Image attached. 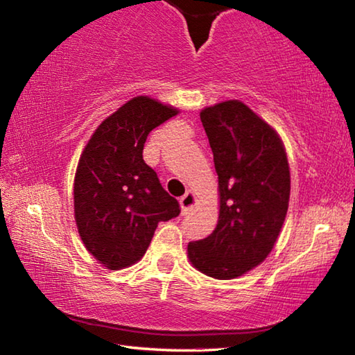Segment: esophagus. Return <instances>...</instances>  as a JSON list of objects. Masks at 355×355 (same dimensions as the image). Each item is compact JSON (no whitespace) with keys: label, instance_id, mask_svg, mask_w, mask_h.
I'll return each mask as SVG.
<instances>
[{"label":"esophagus","instance_id":"1","mask_svg":"<svg viewBox=\"0 0 355 355\" xmlns=\"http://www.w3.org/2000/svg\"><path fill=\"white\" fill-rule=\"evenodd\" d=\"M180 205H182V213L183 214H188L191 209L194 208V205H196L194 192H191V191L186 192V194L182 197V199H180Z\"/></svg>","mask_w":355,"mask_h":355}]
</instances>
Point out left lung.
Returning <instances> with one entry per match:
<instances>
[{"label": "left lung", "instance_id": "left-lung-1", "mask_svg": "<svg viewBox=\"0 0 355 355\" xmlns=\"http://www.w3.org/2000/svg\"><path fill=\"white\" fill-rule=\"evenodd\" d=\"M219 178V220L188 244L191 263L228 280L250 271L272 250L290 200V167L277 133L238 100L200 112Z\"/></svg>", "mask_w": 355, "mask_h": 355}]
</instances>
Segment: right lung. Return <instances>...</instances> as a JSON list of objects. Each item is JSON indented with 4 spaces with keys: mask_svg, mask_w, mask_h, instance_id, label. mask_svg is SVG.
Listing matches in <instances>:
<instances>
[{
    "mask_svg": "<svg viewBox=\"0 0 355 355\" xmlns=\"http://www.w3.org/2000/svg\"><path fill=\"white\" fill-rule=\"evenodd\" d=\"M177 112L136 97L105 119L83 150L73 189L78 232L86 249L112 271L139 261L159 222L182 211L142 158L150 131Z\"/></svg>",
    "mask_w": 355,
    "mask_h": 355,
    "instance_id": "right-lung-1",
    "label": "right lung"
}]
</instances>
